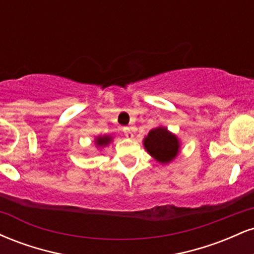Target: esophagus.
I'll return each mask as SVG.
<instances>
[{"instance_id": "obj_1", "label": "esophagus", "mask_w": 254, "mask_h": 254, "mask_svg": "<svg viewBox=\"0 0 254 254\" xmlns=\"http://www.w3.org/2000/svg\"><path fill=\"white\" fill-rule=\"evenodd\" d=\"M123 132H124V135L127 137V138H132V137H133L132 129H131V127H124V129H123Z\"/></svg>"}]
</instances>
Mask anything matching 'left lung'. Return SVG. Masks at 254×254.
<instances>
[{
    "mask_svg": "<svg viewBox=\"0 0 254 254\" xmlns=\"http://www.w3.org/2000/svg\"><path fill=\"white\" fill-rule=\"evenodd\" d=\"M144 147L151 156L161 164H167L177 156L179 142L177 137L168 132L165 127L150 130L144 138Z\"/></svg>",
    "mask_w": 254,
    "mask_h": 254,
    "instance_id": "8db88e82",
    "label": "left lung"
}]
</instances>
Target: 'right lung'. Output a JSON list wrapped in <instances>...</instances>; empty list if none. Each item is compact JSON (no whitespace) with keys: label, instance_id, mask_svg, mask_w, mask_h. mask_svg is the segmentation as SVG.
<instances>
[{"label":"right lung","instance_id":"right-lung-1","mask_svg":"<svg viewBox=\"0 0 254 254\" xmlns=\"http://www.w3.org/2000/svg\"><path fill=\"white\" fill-rule=\"evenodd\" d=\"M111 141V137L110 136H104V137H98L97 138V144L98 145H106L109 144Z\"/></svg>","mask_w":254,"mask_h":254}]
</instances>
